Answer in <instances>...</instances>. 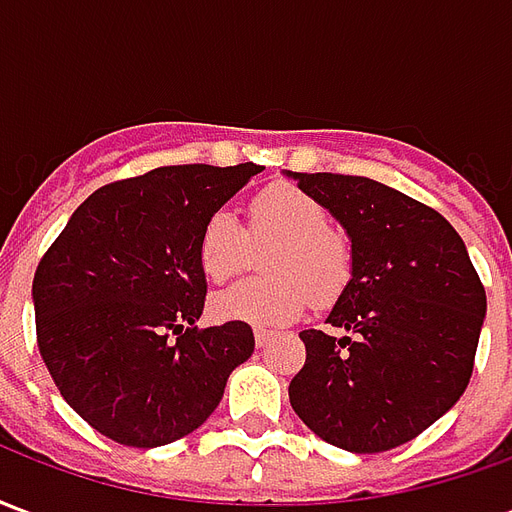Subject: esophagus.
<instances>
[{
  "mask_svg": "<svg viewBox=\"0 0 512 512\" xmlns=\"http://www.w3.org/2000/svg\"><path fill=\"white\" fill-rule=\"evenodd\" d=\"M274 340V332L271 329H255V343L263 348V345H268Z\"/></svg>",
  "mask_w": 512,
  "mask_h": 512,
  "instance_id": "esophagus-1",
  "label": "esophagus"
}]
</instances>
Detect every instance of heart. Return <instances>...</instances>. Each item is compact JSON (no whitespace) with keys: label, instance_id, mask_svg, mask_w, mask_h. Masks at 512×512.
Listing matches in <instances>:
<instances>
[{"label":"heart","instance_id":"b5f03b06","mask_svg":"<svg viewBox=\"0 0 512 512\" xmlns=\"http://www.w3.org/2000/svg\"><path fill=\"white\" fill-rule=\"evenodd\" d=\"M274 249L263 260V274L216 293L211 301L219 321L279 326L299 318L307 304L329 307L354 277V244L332 227V213L310 191L293 183H271L246 205V230L233 213L216 211L202 224L197 260L211 282L241 274L252 246Z\"/></svg>","mask_w":512,"mask_h":512}]
</instances>
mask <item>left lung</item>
<instances>
[{"label": "left lung", "instance_id": "1", "mask_svg": "<svg viewBox=\"0 0 512 512\" xmlns=\"http://www.w3.org/2000/svg\"><path fill=\"white\" fill-rule=\"evenodd\" d=\"M293 178L348 230L354 277L326 318L351 337L299 334L307 362L290 381V406L340 450H395L466 392L485 318L483 282L439 211L359 175Z\"/></svg>", "mask_w": 512, "mask_h": 512}]
</instances>
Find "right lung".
I'll return each instance as SVG.
<instances>
[{
	"mask_svg": "<svg viewBox=\"0 0 512 512\" xmlns=\"http://www.w3.org/2000/svg\"><path fill=\"white\" fill-rule=\"evenodd\" d=\"M263 167L178 164L93 191L32 279L38 351L60 395L106 439L161 447L211 417L255 351L246 323L197 329V238Z\"/></svg>",
	"mask_w": 512,
	"mask_h": 512,
	"instance_id": "1",
	"label": "right lung"
}]
</instances>
